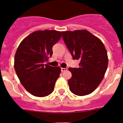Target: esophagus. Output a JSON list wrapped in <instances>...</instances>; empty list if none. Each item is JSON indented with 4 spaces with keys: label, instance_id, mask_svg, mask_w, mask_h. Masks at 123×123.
I'll use <instances>...</instances> for the list:
<instances>
[{
    "label": "esophagus",
    "instance_id": "obj_1",
    "mask_svg": "<svg viewBox=\"0 0 123 123\" xmlns=\"http://www.w3.org/2000/svg\"><path fill=\"white\" fill-rule=\"evenodd\" d=\"M61 70L62 72L65 71L67 70V68H61Z\"/></svg>",
    "mask_w": 123,
    "mask_h": 123
}]
</instances>
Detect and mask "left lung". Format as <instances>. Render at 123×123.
Returning a JSON list of instances; mask_svg holds the SVG:
<instances>
[{
    "instance_id": "obj_1",
    "label": "left lung",
    "mask_w": 123,
    "mask_h": 123,
    "mask_svg": "<svg viewBox=\"0 0 123 123\" xmlns=\"http://www.w3.org/2000/svg\"><path fill=\"white\" fill-rule=\"evenodd\" d=\"M62 38L78 68H69L72 77L69 90L75 95L92 93L101 83L108 67L107 52L103 42L86 30L62 32Z\"/></svg>"
}]
</instances>
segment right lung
Wrapping results in <instances>:
<instances>
[{"label": "right lung", "mask_w": 123, "mask_h": 123, "mask_svg": "<svg viewBox=\"0 0 123 123\" xmlns=\"http://www.w3.org/2000/svg\"><path fill=\"white\" fill-rule=\"evenodd\" d=\"M61 32L35 31L18 46L15 56V71L25 88L34 96L46 97L54 91L61 68L44 64L52 56V47L62 37Z\"/></svg>", "instance_id": "obj_1"}]
</instances>
